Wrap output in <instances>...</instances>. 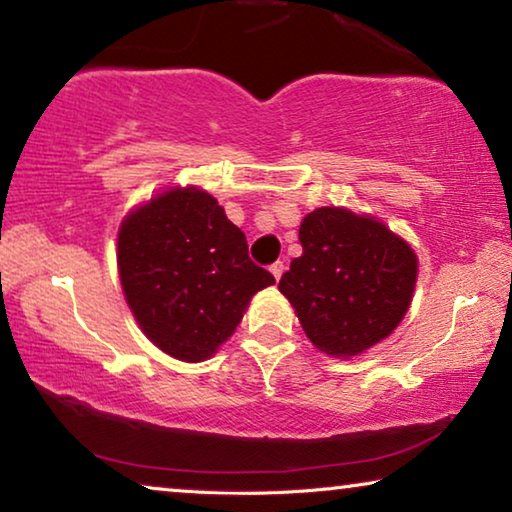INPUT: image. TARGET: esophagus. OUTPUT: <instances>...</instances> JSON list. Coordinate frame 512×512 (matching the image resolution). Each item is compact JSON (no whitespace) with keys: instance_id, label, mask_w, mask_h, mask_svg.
<instances>
[{"instance_id":"1","label":"esophagus","mask_w":512,"mask_h":512,"mask_svg":"<svg viewBox=\"0 0 512 512\" xmlns=\"http://www.w3.org/2000/svg\"><path fill=\"white\" fill-rule=\"evenodd\" d=\"M269 271L273 273V278L280 280V276H283V271H285V264H283V262H273V264L269 266Z\"/></svg>"}]
</instances>
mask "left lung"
Here are the masks:
<instances>
[{"instance_id": "1", "label": "left lung", "mask_w": 512, "mask_h": 512, "mask_svg": "<svg viewBox=\"0 0 512 512\" xmlns=\"http://www.w3.org/2000/svg\"><path fill=\"white\" fill-rule=\"evenodd\" d=\"M299 241L304 253L278 290L315 348L350 359L399 327L417 280V255L401 236L373 215L322 206L301 220Z\"/></svg>"}]
</instances>
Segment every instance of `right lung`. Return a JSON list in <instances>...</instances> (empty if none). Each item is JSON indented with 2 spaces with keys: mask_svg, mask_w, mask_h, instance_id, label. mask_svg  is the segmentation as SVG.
I'll return each instance as SVG.
<instances>
[{
  "mask_svg": "<svg viewBox=\"0 0 512 512\" xmlns=\"http://www.w3.org/2000/svg\"><path fill=\"white\" fill-rule=\"evenodd\" d=\"M122 292L143 334L181 362H204L250 299L276 283L250 262L246 234L201 187H169L118 229Z\"/></svg>",
  "mask_w": 512,
  "mask_h": 512,
  "instance_id": "right-lung-1",
  "label": "right lung"
}]
</instances>
